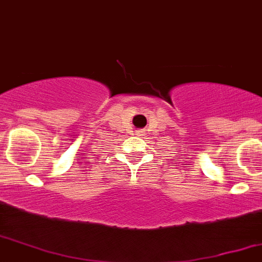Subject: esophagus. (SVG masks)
<instances>
[{
    "label": "esophagus",
    "mask_w": 262,
    "mask_h": 262,
    "mask_svg": "<svg viewBox=\"0 0 262 262\" xmlns=\"http://www.w3.org/2000/svg\"><path fill=\"white\" fill-rule=\"evenodd\" d=\"M137 133L139 134V136H142V133H143V132H137Z\"/></svg>",
    "instance_id": "34e87169"
}]
</instances>
